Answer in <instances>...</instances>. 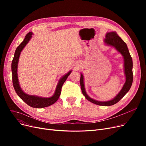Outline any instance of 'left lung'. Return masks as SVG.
<instances>
[{"label":"left lung","instance_id":"left-lung-1","mask_svg":"<svg viewBox=\"0 0 146 146\" xmlns=\"http://www.w3.org/2000/svg\"><path fill=\"white\" fill-rule=\"evenodd\" d=\"M105 44L114 47L120 52L124 58V74L125 76V82L119 92L112 99L108 101H99L91 98L86 93L85 85H84V76L80 73V84L83 95L92 103L101 106H111L117 104L123 98L131 88L133 80V60L130 55L126 43L118 35L116 32L112 31L107 33L105 38L104 40Z\"/></svg>","mask_w":146,"mask_h":146}]
</instances>
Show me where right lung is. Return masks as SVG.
I'll use <instances>...</instances> for the list:
<instances>
[{
  "label": "right lung",
  "mask_w": 146,
  "mask_h": 146,
  "mask_svg": "<svg viewBox=\"0 0 146 146\" xmlns=\"http://www.w3.org/2000/svg\"><path fill=\"white\" fill-rule=\"evenodd\" d=\"M33 34L32 32H29L25 36L24 41L19 45L16 50H15L11 66L12 73V82L15 92H16L17 95L23 101H24L27 105L33 107V108H42L54 104L58 100L61 94V88H62L64 82L67 79L68 76L71 73L72 70L69 71L66 74L63 76V77L60 78L57 85L54 94L50 98H44L36 95H30L25 93L19 85L18 76V65L21 52L31 40Z\"/></svg>",
  "instance_id": "add662e5"
}]
</instances>
